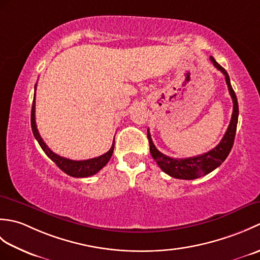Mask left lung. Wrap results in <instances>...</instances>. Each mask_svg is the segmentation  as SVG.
<instances>
[{
  "mask_svg": "<svg viewBox=\"0 0 260 260\" xmlns=\"http://www.w3.org/2000/svg\"><path fill=\"white\" fill-rule=\"evenodd\" d=\"M210 60L213 63V66L218 70L221 71L224 75L225 82L228 85V89L231 98H233L234 103V110L233 116H231L230 124L228 126V129L225 132L222 140L220 141L219 144L212 148L211 151L202 154V155L187 157V158H173L164 155L163 153L159 152L154 145L152 141V137L150 132L147 129V139L150 142V152L152 157L155 159L157 165L164 173L169 174L170 176L175 179L181 180H194L200 178V176L206 175L210 172H212L214 169L221 165L229 153L233 148L236 131H237V124H238V115H239V108H238V102H237V96L231 87L229 75L227 74L224 68H222L217 61H215L213 57H210Z\"/></svg>",
  "mask_w": 260,
  "mask_h": 260,
  "instance_id": "8db88e82",
  "label": "left lung"
}]
</instances>
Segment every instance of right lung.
I'll return each mask as SVG.
<instances>
[{"mask_svg":"<svg viewBox=\"0 0 260 260\" xmlns=\"http://www.w3.org/2000/svg\"><path fill=\"white\" fill-rule=\"evenodd\" d=\"M37 87V85H36ZM36 102L33 99V104H32V110H31V127H32V132L33 135H35L36 140L38 141L39 145L41 146V148L47 154V156L56 163L57 167L62 170L66 174H68L70 176H74V178H87V176H91L93 174H96L99 172L105 165L108 163L113 155L114 152V143L110 150L103 154V155L95 157V158H90V159H84V161H74V159H69L58 155V154L53 153L50 148L47 146V144L43 142L42 137L40 136L37 128V124H36Z\"/></svg>","mask_w":260,"mask_h":260,"instance_id":"right-lung-1","label":"right lung"}]
</instances>
